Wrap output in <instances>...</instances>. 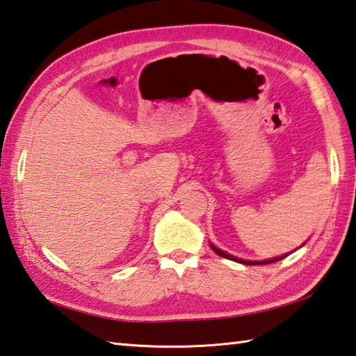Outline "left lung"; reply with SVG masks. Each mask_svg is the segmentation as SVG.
I'll return each mask as SVG.
<instances>
[{"label":"left lung","mask_w":356,"mask_h":356,"mask_svg":"<svg viewBox=\"0 0 356 356\" xmlns=\"http://www.w3.org/2000/svg\"><path fill=\"white\" fill-rule=\"evenodd\" d=\"M210 245H211L213 252H214L216 254H219V256H222V257H227V259H232V261H236V262L245 264V266H264V264H271V262L281 261V259H284L285 256H289V254H284V256H277V257H273V259H266V261H245V259H241V257H236V256H233V254H229V253L224 252V250H220V248L216 247L214 243H210ZM302 245H304V243H302ZM299 248H301V247H299Z\"/></svg>","instance_id":"1"}]
</instances>
